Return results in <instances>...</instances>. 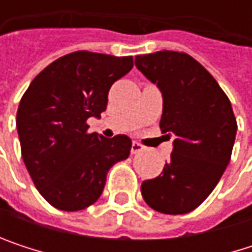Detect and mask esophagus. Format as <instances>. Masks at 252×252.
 Segmentation results:
<instances>
[{
  "label": "esophagus",
  "mask_w": 252,
  "mask_h": 252,
  "mask_svg": "<svg viewBox=\"0 0 252 252\" xmlns=\"http://www.w3.org/2000/svg\"><path fill=\"white\" fill-rule=\"evenodd\" d=\"M143 150H144V146H143V144H140V143H137V141H132V146H131V153H132V155L140 153V152H143Z\"/></svg>",
  "instance_id": "1"
}]
</instances>
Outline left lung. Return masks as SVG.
<instances>
[{"label":"left lung","mask_w":252,"mask_h":252,"mask_svg":"<svg viewBox=\"0 0 252 252\" xmlns=\"http://www.w3.org/2000/svg\"><path fill=\"white\" fill-rule=\"evenodd\" d=\"M135 67L162 92L160 129L175 135L162 174L141 184L143 198L165 215L189 213L210 195L230 160L238 128L230 100L188 54L138 55Z\"/></svg>","instance_id":"left-lung-1"}]
</instances>
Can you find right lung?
<instances>
[{"mask_svg": "<svg viewBox=\"0 0 252 252\" xmlns=\"http://www.w3.org/2000/svg\"><path fill=\"white\" fill-rule=\"evenodd\" d=\"M132 68V57L77 51L33 78L17 111L22 156L40 195L55 209L77 212L102 194L108 171L129 156L124 134L87 132L100 118L111 86Z\"/></svg>", "mask_w": 252, "mask_h": 252, "instance_id": "1", "label": "right lung"}]
</instances>
